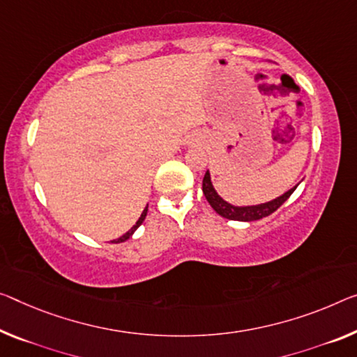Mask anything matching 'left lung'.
<instances>
[{"mask_svg":"<svg viewBox=\"0 0 357 357\" xmlns=\"http://www.w3.org/2000/svg\"><path fill=\"white\" fill-rule=\"evenodd\" d=\"M298 183L290 188L286 193L281 195L276 199L263 202V204H257V206H233L223 199V197L218 196V193L213 188V185L211 182V174L209 171L206 172L204 178H202V193H204L206 199L209 201V204L212 206V209L215 211L218 215H222L228 220H238V222H254V220H260L263 217L271 215L274 211H278L284 202H286L290 195L294 193L295 188H297Z\"/></svg>","mask_w":357,"mask_h":357,"instance_id":"1","label":"left lung"}]
</instances>
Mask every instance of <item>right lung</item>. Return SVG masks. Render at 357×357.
<instances>
[{
	"instance_id": "add662e5",
	"label": "right lung",
	"mask_w": 357,
	"mask_h": 357,
	"mask_svg": "<svg viewBox=\"0 0 357 357\" xmlns=\"http://www.w3.org/2000/svg\"><path fill=\"white\" fill-rule=\"evenodd\" d=\"M146 212H148V206L145 207V209H144V212H142V215H140V218H139V220H137V223L134 225V227H132V228H130L128 233H126V234H123V236H121V238H118L116 241H113V243H124V241H128V239L130 238V236H132V234H134V231H135V229H137V228H139L142 223H144V220H145V217H146Z\"/></svg>"
}]
</instances>
